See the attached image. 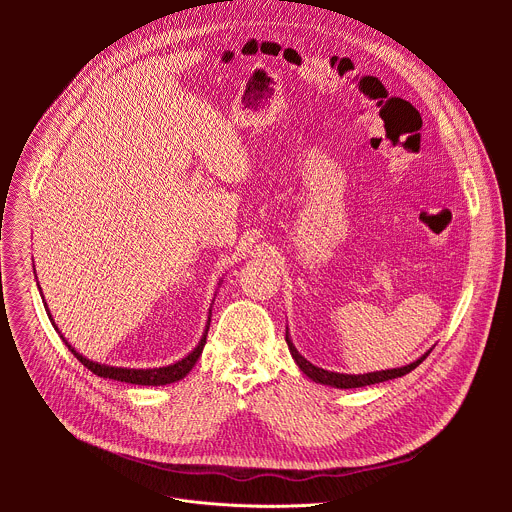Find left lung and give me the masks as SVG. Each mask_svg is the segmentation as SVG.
<instances>
[{"label":"left lung","mask_w":512,"mask_h":512,"mask_svg":"<svg viewBox=\"0 0 512 512\" xmlns=\"http://www.w3.org/2000/svg\"><path fill=\"white\" fill-rule=\"evenodd\" d=\"M285 342L289 346V352L291 356L296 358L300 371L310 377L312 381L316 383H322V385H330V387H336V389H356V387H367V385H375V383H385L389 379H397V377H403L407 373H411L413 369H417L419 364L429 356L431 350H427L421 358H417L415 362L407 364V367H401V369H389V371H377V373H367V375H342V373H332V371H324V369H318L314 367V364L310 360H306L298 350L296 346L291 344L289 340V334L285 332Z\"/></svg>","instance_id":"obj_1"}]
</instances>
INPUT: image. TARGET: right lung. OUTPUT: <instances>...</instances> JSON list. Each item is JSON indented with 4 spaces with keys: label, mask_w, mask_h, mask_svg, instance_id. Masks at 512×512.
<instances>
[{
    "label": "right lung",
    "mask_w": 512,
    "mask_h": 512,
    "mask_svg": "<svg viewBox=\"0 0 512 512\" xmlns=\"http://www.w3.org/2000/svg\"><path fill=\"white\" fill-rule=\"evenodd\" d=\"M50 318V314H48ZM54 326V322H52ZM208 326H210V318H208ZM208 326H206V332L200 340V344L188 354L184 356L182 360H178L176 364H170V367H160V369H121V367H107V364H99V362H93L89 358H85L83 354H79L75 348H72L62 336L64 344L68 346V350L77 356V360H81L85 367L95 373L97 377H103V379H113V381H121V383H131V385H152V387H160V385H170V383H176L180 379H184L192 367L196 364L198 356L202 354V348L206 344V334H208ZM58 330V328H56Z\"/></svg>",
    "instance_id": "obj_1"
}]
</instances>
